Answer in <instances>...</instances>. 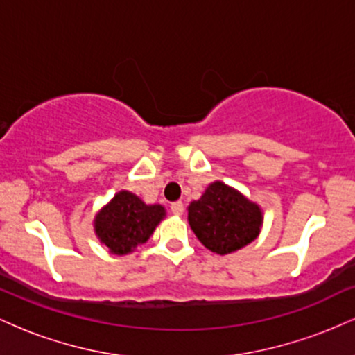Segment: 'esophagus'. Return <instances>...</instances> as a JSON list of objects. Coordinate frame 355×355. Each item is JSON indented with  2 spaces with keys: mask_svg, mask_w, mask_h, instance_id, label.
I'll return each mask as SVG.
<instances>
[{
  "mask_svg": "<svg viewBox=\"0 0 355 355\" xmlns=\"http://www.w3.org/2000/svg\"><path fill=\"white\" fill-rule=\"evenodd\" d=\"M170 210H172L173 215H182L183 214V203L182 202H173L172 205H170Z\"/></svg>",
  "mask_w": 355,
  "mask_h": 355,
  "instance_id": "obj_1",
  "label": "esophagus"
}]
</instances>
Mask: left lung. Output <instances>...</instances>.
Wrapping results in <instances>:
<instances>
[{
  "label": "left lung",
  "instance_id": "8db88e82",
  "mask_svg": "<svg viewBox=\"0 0 355 355\" xmlns=\"http://www.w3.org/2000/svg\"><path fill=\"white\" fill-rule=\"evenodd\" d=\"M189 223L209 250L225 255L254 242L262 227V211L237 190L215 182L189 205Z\"/></svg>",
  "mask_w": 355,
  "mask_h": 355
}]
</instances>
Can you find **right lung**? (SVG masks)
Here are the masks:
<instances>
[{
  "instance_id": "right-lung-1",
  "label": "right lung",
  "mask_w": 355,
  "mask_h": 355,
  "mask_svg": "<svg viewBox=\"0 0 355 355\" xmlns=\"http://www.w3.org/2000/svg\"><path fill=\"white\" fill-rule=\"evenodd\" d=\"M164 217V207L145 205L137 195L123 190L96 215L95 232L110 252L125 255L145 243Z\"/></svg>"
}]
</instances>
